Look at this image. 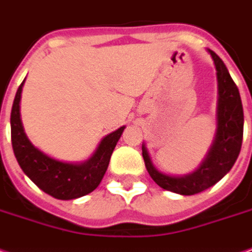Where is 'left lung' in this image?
Instances as JSON below:
<instances>
[{
	"label": "left lung",
	"instance_id": "left-lung-1",
	"mask_svg": "<svg viewBox=\"0 0 252 252\" xmlns=\"http://www.w3.org/2000/svg\"><path fill=\"white\" fill-rule=\"evenodd\" d=\"M207 51L217 69V131L200 166L187 175H169L161 172L155 168L146 144H143L144 163L154 182L163 190L182 195H193L217 185L232 169L243 143L244 114L239 89L233 82L223 61L212 50Z\"/></svg>",
	"mask_w": 252,
	"mask_h": 252
}]
</instances>
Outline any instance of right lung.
I'll list each match as a JSON object with an SVG mask.
<instances>
[{
    "mask_svg": "<svg viewBox=\"0 0 252 252\" xmlns=\"http://www.w3.org/2000/svg\"><path fill=\"white\" fill-rule=\"evenodd\" d=\"M25 80L19 86L11 112L12 148L25 175L44 193L58 200H75L94 191L105 175L111 155L125 126L106 134L89 159L65 162L43 153L29 140L20 119V97Z\"/></svg>",
    "mask_w": 252,
    "mask_h": 252,
    "instance_id": "obj_1",
    "label": "right lung"
}]
</instances>
